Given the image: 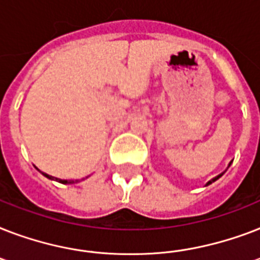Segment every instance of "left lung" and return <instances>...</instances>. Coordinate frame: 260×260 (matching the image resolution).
Wrapping results in <instances>:
<instances>
[{
    "mask_svg": "<svg viewBox=\"0 0 260 260\" xmlns=\"http://www.w3.org/2000/svg\"><path fill=\"white\" fill-rule=\"evenodd\" d=\"M221 175H222V174H220V175H217V177H216V178H213V179H212V181L208 182V183H206V185H210V183H212V182H214V181H216V179H218V178L221 177Z\"/></svg>",
    "mask_w": 260,
    "mask_h": 260,
    "instance_id": "left-lung-1",
    "label": "left lung"
}]
</instances>
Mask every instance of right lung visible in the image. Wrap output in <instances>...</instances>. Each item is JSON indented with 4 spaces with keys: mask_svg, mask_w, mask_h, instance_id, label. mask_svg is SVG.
Wrapping results in <instances>:
<instances>
[{
    "mask_svg": "<svg viewBox=\"0 0 260 260\" xmlns=\"http://www.w3.org/2000/svg\"><path fill=\"white\" fill-rule=\"evenodd\" d=\"M44 174V173H43ZM47 178H50V179H56L58 182H60V183H77V182H79L78 179H75V181H64V179H58V178H54V177H51V175H48V174H44Z\"/></svg>",
    "mask_w": 260,
    "mask_h": 260,
    "instance_id": "right-lung-1",
    "label": "right lung"
}]
</instances>
